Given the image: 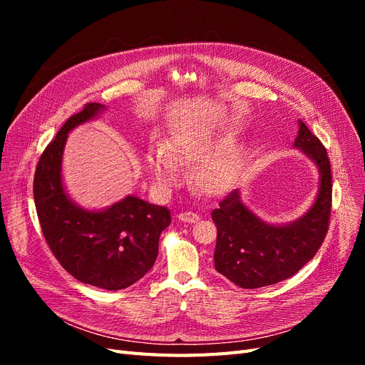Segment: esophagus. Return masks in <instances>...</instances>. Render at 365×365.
I'll list each match as a JSON object with an SVG mask.
<instances>
[{
  "label": "esophagus",
  "instance_id": "1",
  "mask_svg": "<svg viewBox=\"0 0 365 365\" xmlns=\"http://www.w3.org/2000/svg\"><path fill=\"white\" fill-rule=\"evenodd\" d=\"M178 219L182 220V222H189V224H195L200 220V215H196L193 212H182L178 215Z\"/></svg>",
  "mask_w": 365,
  "mask_h": 365
}]
</instances>
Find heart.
I'll return each instance as SVG.
<instances>
[{
	"label": "heart",
	"mask_w": 365,
	"mask_h": 365,
	"mask_svg": "<svg viewBox=\"0 0 365 365\" xmlns=\"http://www.w3.org/2000/svg\"><path fill=\"white\" fill-rule=\"evenodd\" d=\"M219 146L220 141L213 138L178 140L168 148H153L148 155V165L155 181L168 187L178 178L176 165H195L201 162L193 172L195 185L205 195H220L239 180L244 155L237 148H227L208 159Z\"/></svg>",
	"instance_id": "heart-1"
}]
</instances>
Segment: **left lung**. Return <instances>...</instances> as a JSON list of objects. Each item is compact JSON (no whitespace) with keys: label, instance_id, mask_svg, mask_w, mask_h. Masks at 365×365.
Listing matches in <instances>:
<instances>
[{"label":"left lung","instance_id":"left-lung-1","mask_svg":"<svg viewBox=\"0 0 365 365\" xmlns=\"http://www.w3.org/2000/svg\"><path fill=\"white\" fill-rule=\"evenodd\" d=\"M295 146L322 172L317 201L302 219L284 227L264 224L240 202L237 190L230 192L212 212L217 228L215 268L239 288L256 289L289 279L315 256L327 235L332 208L327 150L303 121Z\"/></svg>","mask_w":365,"mask_h":365}]
</instances>
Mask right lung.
Wrapping results in <instances>:
<instances>
[{
  "label": "right lung",
  "instance_id": "obj_1",
  "mask_svg": "<svg viewBox=\"0 0 365 365\" xmlns=\"http://www.w3.org/2000/svg\"><path fill=\"white\" fill-rule=\"evenodd\" d=\"M102 108L86 103L65 121L39 157L33 196L42 235L62 268L82 283L117 291L134 284L153 267L170 212L135 196L105 212H86L68 200L61 180L65 140L73 128Z\"/></svg>",
  "mask_w": 365,
  "mask_h": 365
}]
</instances>
